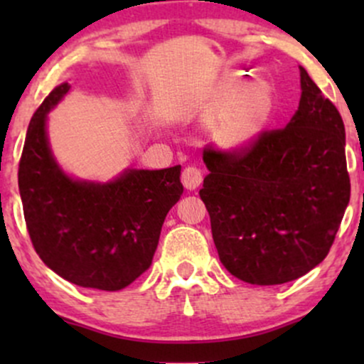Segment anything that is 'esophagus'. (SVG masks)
I'll return each instance as SVG.
<instances>
[{
	"label": "esophagus",
	"mask_w": 364,
	"mask_h": 364,
	"mask_svg": "<svg viewBox=\"0 0 364 364\" xmlns=\"http://www.w3.org/2000/svg\"><path fill=\"white\" fill-rule=\"evenodd\" d=\"M202 181H203V174L198 168H193V166H190V168L183 169L181 183H183V186L186 188V190H190V191L196 190V188L202 185Z\"/></svg>",
	"instance_id": "1"
}]
</instances>
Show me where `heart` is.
<instances>
[{"mask_svg":"<svg viewBox=\"0 0 364 364\" xmlns=\"http://www.w3.org/2000/svg\"><path fill=\"white\" fill-rule=\"evenodd\" d=\"M240 87L243 89L217 116L210 129L215 144L231 152L252 147L269 127L275 111V97L269 85L255 82L245 87L243 82H237L236 89ZM231 95L229 92L225 101Z\"/></svg>","mask_w":364,"mask_h":364,"instance_id":"obj_1","label":"heart"}]
</instances>
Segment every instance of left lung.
Here are the masks:
<instances>
[{"mask_svg": "<svg viewBox=\"0 0 364 364\" xmlns=\"http://www.w3.org/2000/svg\"><path fill=\"white\" fill-rule=\"evenodd\" d=\"M299 107L287 127L252 147H205L200 198L220 262L235 277L275 286L327 257L350 196L344 123L303 66Z\"/></svg>", "mask_w": 364, "mask_h": 364, "instance_id": "1", "label": "left lung"}]
</instances>
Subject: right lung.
<instances>
[{
    "mask_svg": "<svg viewBox=\"0 0 364 364\" xmlns=\"http://www.w3.org/2000/svg\"><path fill=\"white\" fill-rule=\"evenodd\" d=\"M68 90V83L56 87L28 124L18 164L25 224L41 260L58 275L118 291L152 263L166 215L183 195L181 166L129 169L107 185L68 178L46 136V114Z\"/></svg>",
    "mask_w": 364,
    "mask_h": 364,
    "instance_id": "right-lung-1",
    "label": "right lung"
}]
</instances>
